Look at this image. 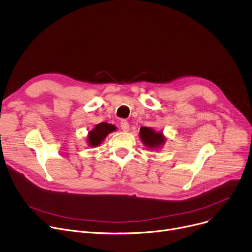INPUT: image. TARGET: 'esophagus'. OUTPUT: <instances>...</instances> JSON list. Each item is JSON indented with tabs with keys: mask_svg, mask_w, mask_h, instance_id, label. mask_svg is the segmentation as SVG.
Segmentation results:
<instances>
[{
	"mask_svg": "<svg viewBox=\"0 0 252 252\" xmlns=\"http://www.w3.org/2000/svg\"><path fill=\"white\" fill-rule=\"evenodd\" d=\"M120 126H121L123 131H128L129 130V123L126 120H122L120 122Z\"/></svg>",
	"mask_w": 252,
	"mask_h": 252,
	"instance_id": "34e87169",
	"label": "esophagus"
}]
</instances>
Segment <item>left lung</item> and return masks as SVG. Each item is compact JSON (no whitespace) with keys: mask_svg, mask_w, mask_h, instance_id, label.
Instances as JSON below:
<instances>
[{"mask_svg":"<svg viewBox=\"0 0 252 252\" xmlns=\"http://www.w3.org/2000/svg\"><path fill=\"white\" fill-rule=\"evenodd\" d=\"M139 135L143 144L152 150L160 147L166 141V138L161 132H157L150 127H141Z\"/></svg>","mask_w":252,"mask_h":252,"instance_id":"1","label":"left lung"}]
</instances>
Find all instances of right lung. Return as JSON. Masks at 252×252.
I'll list each match as a JSON object with an SVG mask.
<instances>
[{"instance_id":"obj_1","label":"right lung","mask_w":252,"mask_h":252,"mask_svg":"<svg viewBox=\"0 0 252 252\" xmlns=\"http://www.w3.org/2000/svg\"><path fill=\"white\" fill-rule=\"evenodd\" d=\"M115 130H116V127L112 124L102 122V123L95 125V127L90 133H88V136H87L88 145L93 146V147L99 145L101 143V141H103V139L107 137L109 133H111Z\"/></svg>"}]
</instances>
